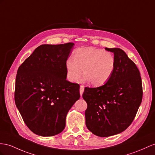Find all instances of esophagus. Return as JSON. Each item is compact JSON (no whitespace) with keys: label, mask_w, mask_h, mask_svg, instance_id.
I'll return each mask as SVG.
<instances>
[{"label":"esophagus","mask_w":155,"mask_h":155,"mask_svg":"<svg viewBox=\"0 0 155 155\" xmlns=\"http://www.w3.org/2000/svg\"><path fill=\"white\" fill-rule=\"evenodd\" d=\"M84 87L83 86H81L80 87V94H81V96H82V94L84 92Z\"/></svg>","instance_id":"1"}]
</instances>
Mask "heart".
<instances>
[{
  "instance_id": "1",
  "label": "heart",
  "mask_w": 155,
  "mask_h": 155,
  "mask_svg": "<svg viewBox=\"0 0 155 155\" xmlns=\"http://www.w3.org/2000/svg\"><path fill=\"white\" fill-rule=\"evenodd\" d=\"M115 58L109 51L92 47L78 49L74 59H67V76L71 82H76L84 74V82L93 86H101L107 82L115 69Z\"/></svg>"
}]
</instances>
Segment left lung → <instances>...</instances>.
<instances>
[{"label": "left lung", "mask_w": 155, "mask_h": 155, "mask_svg": "<svg viewBox=\"0 0 155 155\" xmlns=\"http://www.w3.org/2000/svg\"><path fill=\"white\" fill-rule=\"evenodd\" d=\"M106 50L113 52L115 69L104 85L86 87L82 97L87 103L86 125L99 137L120 134L131 124L142 101L140 73L137 66L120 48Z\"/></svg>", "instance_id": "obj_1"}]
</instances>
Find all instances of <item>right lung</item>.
<instances>
[{
	"mask_svg": "<svg viewBox=\"0 0 155 155\" xmlns=\"http://www.w3.org/2000/svg\"><path fill=\"white\" fill-rule=\"evenodd\" d=\"M74 44L42 45L18 68L15 103L27 126L43 137L61 133L80 98V86L66 80L65 63Z\"/></svg>",
	"mask_w": 155,
	"mask_h": 155,
	"instance_id": "1",
	"label": "right lung"
}]
</instances>
